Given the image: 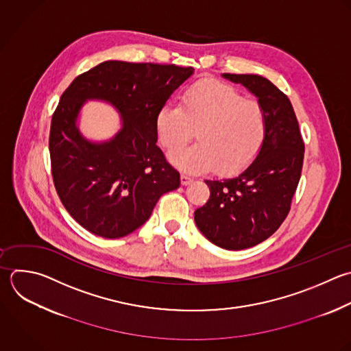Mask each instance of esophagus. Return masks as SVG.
<instances>
[{"label":"esophagus","mask_w":351,"mask_h":351,"mask_svg":"<svg viewBox=\"0 0 351 351\" xmlns=\"http://www.w3.org/2000/svg\"><path fill=\"white\" fill-rule=\"evenodd\" d=\"M192 180H193V178H192L189 174H185V173L181 174V182H182V185H189V184L192 182Z\"/></svg>","instance_id":"esophagus-1"}]
</instances>
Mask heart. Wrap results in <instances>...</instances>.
<instances>
[{
  "label": "heart",
  "mask_w": 351,
  "mask_h": 351,
  "mask_svg": "<svg viewBox=\"0 0 351 351\" xmlns=\"http://www.w3.org/2000/svg\"><path fill=\"white\" fill-rule=\"evenodd\" d=\"M156 130L169 154L181 151L196 130L197 143L173 156L180 167L200 171L213 166L218 173H234L262 149L267 118L258 103L244 100L234 88L202 82L182 96L180 106L159 111Z\"/></svg>",
  "instance_id": "heart-1"
}]
</instances>
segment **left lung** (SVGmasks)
<instances>
[{"label":"left lung","instance_id":"1","mask_svg":"<svg viewBox=\"0 0 351 351\" xmlns=\"http://www.w3.org/2000/svg\"><path fill=\"white\" fill-rule=\"evenodd\" d=\"M223 77L258 97L267 118V136L244 171L206 180L210 199L195 211V222L213 244L244 250L270 237L287 218L300 180L304 143L289 99L269 80L254 74Z\"/></svg>","mask_w":351,"mask_h":351}]
</instances>
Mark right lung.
I'll use <instances>...</instances> for the list:
<instances>
[{
	"label": "right lung",
	"instance_id": "right-lung-1",
	"mask_svg": "<svg viewBox=\"0 0 351 351\" xmlns=\"http://www.w3.org/2000/svg\"><path fill=\"white\" fill-rule=\"evenodd\" d=\"M192 67L110 60L78 75L53 112L49 134L52 177L70 215L86 230L123 237L152 214L159 197L180 186V173L156 145V118ZM111 102L123 129L107 143L85 141L76 128L84 101Z\"/></svg>",
	"mask_w": 351,
	"mask_h": 351
}]
</instances>
